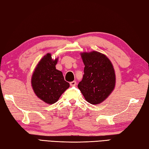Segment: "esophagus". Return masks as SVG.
I'll use <instances>...</instances> for the list:
<instances>
[{"mask_svg":"<svg viewBox=\"0 0 149 149\" xmlns=\"http://www.w3.org/2000/svg\"><path fill=\"white\" fill-rule=\"evenodd\" d=\"M70 85L71 86H75L77 85V82H76V81L70 82Z\"/></svg>","mask_w":149,"mask_h":149,"instance_id":"obj_1","label":"esophagus"}]
</instances>
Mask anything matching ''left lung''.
Returning <instances> with one entry per match:
<instances>
[{
	"label": "left lung",
	"mask_w": 149,
	"mask_h": 149,
	"mask_svg": "<svg viewBox=\"0 0 149 149\" xmlns=\"http://www.w3.org/2000/svg\"><path fill=\"white\" fill-rule=\"evenodd\" d=\"M84 74L78 88L85 100L93 105L103 102L113 92L116 84L114 67L105 54L97 51L80 53Z\"/></svg>",
	"instance_id": "8db88e82"
}]
</instances>
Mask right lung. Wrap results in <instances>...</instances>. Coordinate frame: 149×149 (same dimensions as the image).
I'll use <instances>...</instances> for the list:
<instances>
[{
	"label": "right lung",
	"mask_w": 149,
	"mask_h": 149,
	"mask_svg": "<svg viewBox=\"0 0 149 149\" xmlns=\"http://www.w3.org/2000/svg\"><path fill=\"white\" fill-rule=\"evenodd\" d=\"M58 57L53 59L48 53L38 61L31 77V86L37 97L47 104L57 102L69 88L63 73L56 69Z\"/></svg>",
	"instance_id": "right-lung-1"
}]
</instances>
